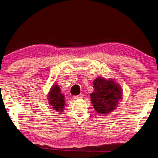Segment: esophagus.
I'll use <instances>...</instances> for the list:
<instances>
[{"instance_id": "1", "label": "esophagus", "mask_w": 158, "mask_h": 158, "mask_svg": "<svg viewBox=\"0 0 158 158\" xmlns=\"http://www.w3.org/2000/svg\"><path fill=\"white\" fill-rule=\"evenodd\" d=\"M82 97H83V95H82V94H78V95L73 96V99H82Z\"/></svg>"}]
</instances>
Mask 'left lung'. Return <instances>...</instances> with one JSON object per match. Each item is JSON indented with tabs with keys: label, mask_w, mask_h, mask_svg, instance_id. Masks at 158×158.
Returning a JSON list of instances; mask_svg holds the SVG:
<instances>
[{
	"label": "left lung",
	"mask_w": 158,
	"mask_h": 158,
	"mask_svg": "<svg viewBox=\"0 0 158 158\" xmlns=\"http://www.w3.org/2000/svg\"><path fill=\"white\" fill-rule=\"evenodd\" d=\"M93 84L94 91L90 96L94 109L101 115L111 113L122 100L120 85L113 79L101 77L93 80Z\"/></svg>",
	"instance_id": "obj_1"
}]
</instances>
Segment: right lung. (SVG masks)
Masks as SVG:
<instances>
[{"instance_id":"right-lung-1","label":"right lung","mask_w":158,"mask_h":158,"mask_svg":"<svg viewBox=\"0 0 158 158\" xmlns=\"http://www.w3.org/2000/svg\"><path fill=\"white\" fill-rule=\"evenodd\" d=\"M48 103L51 107L59 111H63L65 108V96L61 93L59 86L54 84L47 94Z\"/></svg>"}]
</instances>
